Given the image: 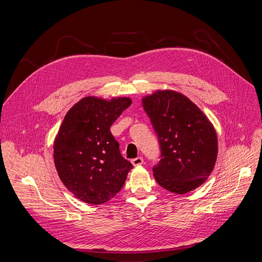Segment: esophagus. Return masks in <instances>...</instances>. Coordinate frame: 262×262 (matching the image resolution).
Returning <instances> with one entry per match:
<instances>
[{"mask_svg":"<svg viewBox=\"0 0 262 262\" xmlns=\"http://www.w3.org/2000/svg\"><path fill=\"white\" fill-rule=\"evenodd\" d=\"M132 162V164L134 165V166H139V165H142V164H143V158H142V157H136V158H133V160L131 161Z\"/></svg>","mask_w":262,"mask_h":262,"instance_id":"1","label":"esophagus"}]
</instances>
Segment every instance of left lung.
<instances>
[{"label": "left lung", "instance_id": "1", "mask_svg": "<svg viewBox=\"0 0 262 262\" xmlns=\"http://www.w3.org/2000/svg\"><path fill=\"white\" fill-rule=\"evenodd\" d=\"M142 102L161 146V160L153 167L157 184L178 194L201 186L217 156L216 132L207 116L173 91H157Z\"/></svg>", "mask_w": 262, "mask_h": 262}]
</instances>
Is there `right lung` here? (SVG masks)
<instances>
[{
    "label": "right lung",
    "instance_id": "right-lung-1",
    "mask_svg": "<svg viewBox=\"0 0 262 262\" xmlns=\"http://www.w3.org/2000/svg\"><path fill=\"white\" fill-rule=\"evenodd\" d=\"M131 99L82 98L63 119L53 144L61 181L77 199L101 204L124 185L132 164L122 157L110 126L131 105Z\"/></svg>",
    "mask_w": 262,
    "mask_h": 262
}]
</instances>
